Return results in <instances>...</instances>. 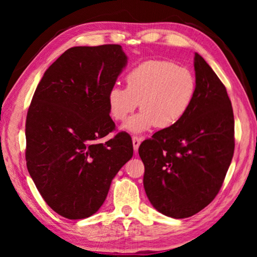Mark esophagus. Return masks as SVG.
<instances>
[{"label":"esophagus","mask_w":257,"mask_h":257,"mask_svg":"<svg viewBox=\"0 0 257 257\" xmlns=\"http://www.w3.org/2000/svg\"><path fill=\"white\" fill-rule=\"evenodd\" d=\"M141 142H142V138L141 137H137V136H134L133 137V145H134L135 152L138 151V147H139V145H141Z\"/></svg>","instance_id":"esophagus-1"}]
</instances>
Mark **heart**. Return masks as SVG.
I'll list each match as a JSON object with an SVG mask.
<instances>
[{
	"label": "heart",
	"instance_id": "obj_1",
	"mask_svg": "<svg viewBox=\"0 0 257 257\" xmlns=\"http://www.w3.org/2000/svg\"><path fill=\"white\" fill-rule=\"evenodd\" d=\"M127 88L113 86L107 93L108 112L123 121L136 110L123 129L139 134L153 127L171 128L185 118L197 94V80L188 68L169 60H147L125 75Z\"/></svg>",
	"mask_w": 257,
	"mask_h": 257
}]
</instances>
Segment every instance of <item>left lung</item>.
<instances>
[{
    "label": "left lung",
    "instance_id": "obj_1",
    "mask_svg": "<svg viewBox=\"0 0 257 257\" xmlns=\"http://www.w3.org/2000/svg\"><path fill=\"white\" fill-rule=\"evenodd\" d=\"M197 94L180 122L139 146L144 188L162 214L184 219L206 207L219 193L234 150V120L224 85L198 53Z\"/></svg>",
    "mask_w": 257,
    "mask_h": 257
}]
</instances>
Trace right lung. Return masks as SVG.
I'll use <instances>...</instances> for the list:
<instances>
[{
	"instance_id": "right-lung-1",
	"label": "right lung",
	"mask_w": 257,
	"mask_h": 257,
	"mask_svg": "<svg viewBox=\"0 0 257 257\" xmlns=\"http://www.w3.org/2000/svg\"><path fill=\"white\" fill-rule=\"evenodd\" d=\"M127 61L118 44L71 47L34 93L26 120L27 169L47 205L67 219L96 213L133 158L128 134L98 143L115 128L107 93Z\"/></svg>"
}]
</instances>
